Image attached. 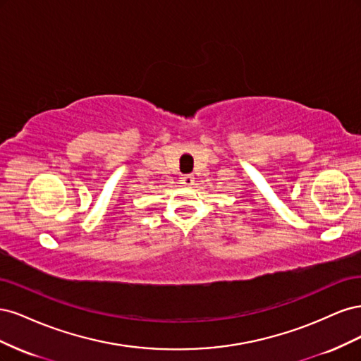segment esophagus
I'll return each instance as SVG.
<instances>
[{
    "label": "esophagus",
    "mask_w": 361,
    "mask_h": 361,
    "mask_svg": "<svg viewBox=\"0 0 361 361\" xmlns=\"http://www.w3.org/2000/svg\"><path fill=\"white\" fill-rule=\"evenodd\" d=\"M180 183L183 185V187H191V185L194 183V176L192 174H185V176L180 178Z\"/></svg>",
    "instance_id": "1"
}]
</instances>
